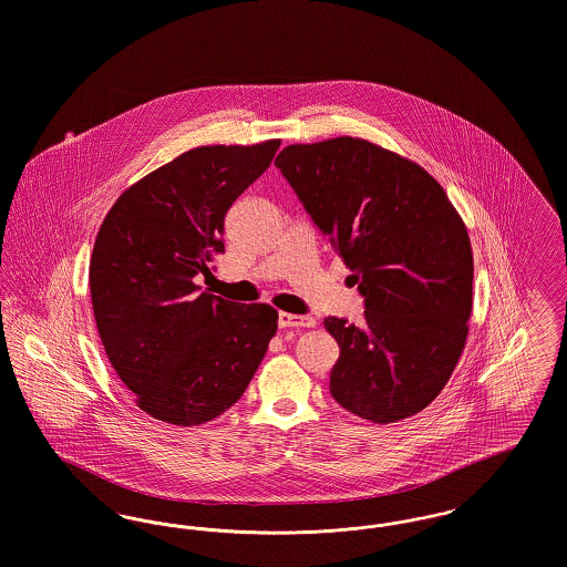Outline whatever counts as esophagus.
<instances>
[{
    "label": "esophagus",
    "instance_id": "34e87169",
    "mask_svg": "<svg viewBox=\"0 0 567 567\" xmlns=\"http://www.w3.org/2000/svg\"><path fill=\"white\" fill-rule=\"evenodd\" d=\"M278 324L282 329H299V327H315L317 321H315V317H308V315L299 317V315H291V312H280Z\"/></svg>",
    "mask_w": 567,
    "mask_h": 567
}]
</instances>
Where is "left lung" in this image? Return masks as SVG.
<instances>
[{"instance_id":"8db88e82","label":"left lung","mask_w":567,"mask_h":567,"mask_svg":"<svg viewBox=\"0 0 567 567\" xmlns=\"http://www.w3.org/2000/svg\"><path fill=\"white\" fill-rule=\"evenodd\" d=\"M276 167L352 271L363 321L327 317L340 347L329 391L378 425L432 404L457 368L474 257L463 218L419 163L361 137L291 144Z\"/></svg>"}]
</instances>
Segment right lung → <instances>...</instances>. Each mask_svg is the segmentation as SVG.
<instances>
[{"instance_id":"add662e5","label":"right lung","mask_w":567,"mask_h":567,"mask_svg":"<svg viewBox=\"0 0 567 567\" xmlns=\"http://www.w3.org/2000/svg\"><path fill=\"white\" fill-rule=\"evenodd\" d=\"M280 140L197 146L123 190L104 218L89 287L112 368L135 404L193 427L243 398L278 329L270 303H236L195 285L223 252L225 215Z\"/></svg>"}]
</instances>
